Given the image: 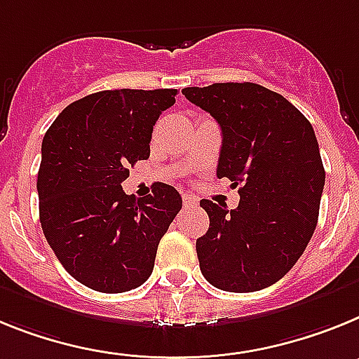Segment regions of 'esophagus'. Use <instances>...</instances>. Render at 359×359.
<instances>
[{
	"label": "esophagus",
	"mask_w": 359,
	"mask_h": 359,
	"mask_svg": "<svg viewBox=\"0 0 359 359\" xmlns=\"http://www.w3.org/2000/svg\"><path fill=\"white\" fill-rule=\"evenodd\" d=\"M182 202L184 208H195V205H198V198L191 197V195H182Z\"/></svg>",
	"instance_id": "obj_1"
}]
</instances>
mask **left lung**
<instances>
[{
	"instance_id": "8db88e82",
	"label": "left lung",
	"mask_w": 359,
	"mask_h": 359,
	"mask_svg": "<svg viewBox=\"0 0 359 359\" xmlns=\"http://www.w3.org/2000/svg\"><path fill=\"white\" fill-rule=\"evenodd\" d=\"M182 93L222 130L217 177L240 186L238 208L202 198L210 229L197 238L204 278L253 292L283 278L318 224L325 170L311 123L280 93L257 83L189 86Z\"/></svg>"
}]
</instances>
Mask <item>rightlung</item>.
Returning <instances> with one entry per match:
<instances>
[{"mask_svg":"<svg viewBox=\"0 0 359 359\" xmlns=\"http://www.w3.org/2000/svg\"><path fill=\"white\" fill-rule=\"evenodd\" d=\"M177 90H104L72 102L46 130L37 173L43 233L65 269L99 292L149 278L164 233L182 208L173 186L135 198L121 184L149 157L158 115Z\"/></svg>","mask_w":359,"mask_h":359,"instance_id":"1","label":"right lung"}]
</instances>
